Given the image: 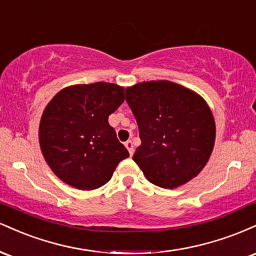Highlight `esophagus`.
<instances>
[{
  "label": "esophagus",
  "instance_id": "1",
  "mask_svg": "<svg viewBox=\"0 0 256 256\" xmlns=\"http://www.w3.org/2000/svg\"><path fill=\"white\" fill-rule=\"evenodd\" d=\"M125 146H126V149L128 150V154H130V155L134 154V143H132L131 140H128V142H125Z\"/></svg>",
  "mask_w": 256,
  "mask_h": 256
}]
</instances>
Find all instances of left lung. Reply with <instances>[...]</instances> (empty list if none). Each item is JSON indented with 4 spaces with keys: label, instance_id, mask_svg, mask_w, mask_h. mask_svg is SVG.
<instances>
[{
    "label": "left lung",
    "instance_id": "left-lung-1",
    "mask_svg": "<svg viewBox=\"0 0 256 256\" xmlns=\"http://www.w3.org/2000/svg\"><path fill=\"white\" fill-rule=\"evenodd\" d=\"M125 98L142 140L132 158L146 178L164 189L195 178L216 142V122L204 98L173 82L150 80L126 88Z\"/></svg>",
    "mask_w": 256,
    "mask_h": 256
}]
</instances>
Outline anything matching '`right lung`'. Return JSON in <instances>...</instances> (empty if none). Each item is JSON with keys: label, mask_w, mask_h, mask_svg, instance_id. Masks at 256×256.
I'll return each mask as SVG.
<instances>
[{"label": "right lung", "mask_w": 256, "mask_h": 256, "mask_svg": "<svg viewBox=\"0 0 256 256\" xmlns=\"http://www.w3.org/2000/svg\"><path fill=\"white\" fill-rule=\"evenodd\" d=\"M125 89L113 83L77 84L60 90L44 108L40 150L52 171L79 190L104 185L128 152L108 116L124 102Z\"/></svg>", "instance_id": "obj_1"}]
</instances>
